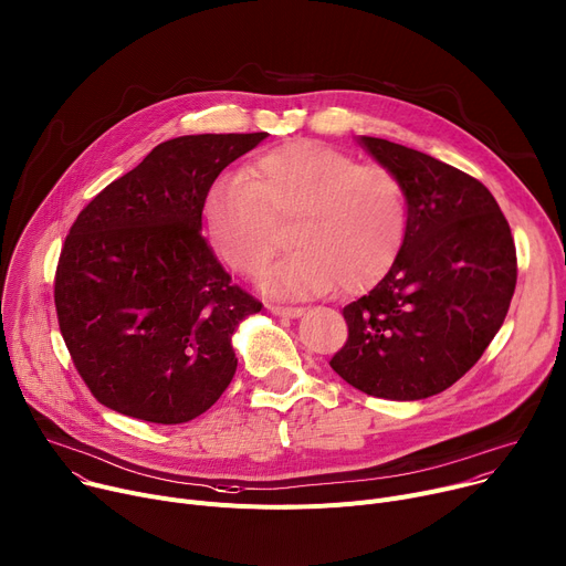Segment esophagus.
<instances>
[{
	"mask_svg": "<svg viewBox=\"0 0 566 566\" xmlns=\"http://www.w3.org/2000/svg\"><path fill=\"white\" fill-rule=\"evenodd\" d=\"M269 310L273 314H277V316H291V318H295V316H300V314L305 312L303 307H291V305H269Z\"/></svg>",
	"mask_w": 566,
	"mask_h": 566,
	"instance_id": "obj_1",
	"label": "esophagus"
}]
</instances>
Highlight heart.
I'll use <instances>...</instances> for the list:
<instances>
[{
  "instance_id": "1",
  "label": "heart",
  "mask_w": 566,
  "mask_h": 566,
  "mask_svg": "<svg viewBox=\"0 0 566 566\" xmlns=\"http://www.w3.org/2000/svg\"><path fill=\"white\" fill-rule=\"evenodd\" d=\"M266 286L282 295L357 291L396 259L407 230V193L382 164H357L334 147L295 140L261 155L248 175L220 177L207 196L211 245L243 277H259L284 245Z\"/></svg>"
}]
</instances>
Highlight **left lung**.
Returning a JSON list of instances; mask_svg holds the SVG:
<instances>
[{"mask_svg": "<svg viewBox=\"0 0 566 566\" xmlns=\"http://www.w3.org/2000/svg\"><path fill=\"white\" fill-rule=\"evenodd\" d=\"M361 145L405 184L407 230L389 273L344 307L348 338L329 366L368 396L419 400L455 385L492 344L516 248L475 177L385 138Z\"/></svg>", "mask_w": 566, "mask_h": 566, "instance_id": "left-lung-1", "label": "left lung"}]
</instances>
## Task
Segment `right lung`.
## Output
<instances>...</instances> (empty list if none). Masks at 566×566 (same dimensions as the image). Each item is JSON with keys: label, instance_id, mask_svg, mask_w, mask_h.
Wrapping results in <instances>:
<instances>
[{"label": "right lung", "instance_id": "add662e5", "mask_svg": "<svg viewBox=\"0 0 566 566\" xmlns=\"http://www.w3.org/2000/svg\"><path fill=\"white\" fill-rule=\"evenodd\" d=\"M266 136L166 140L72 222L54 275L56 318L104 407L177 426L232 382V334L261 303L220 266L202 237V209L216 177Z\"/></svg>", "mask_w": 566, "mask_h": 566}]
</instances>
